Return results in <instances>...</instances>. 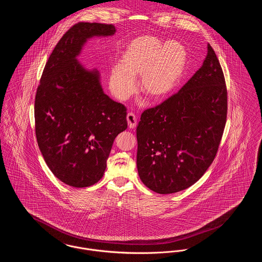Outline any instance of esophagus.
Returning <instances> with one entry per match:
<instances>
[{
    "label": "esophagus",
    "instance_id": "esophagus-1",
    "mask_svg": "<svg viewBox=\"0 0 262 262\" xmlns=\"http://www.w3.org/2000/svg\"><path fill=\"white\" fill-rule=\"evenodd\" d=\"M126 121L129 128H135L137 125V117L134 113H128L126 116Z\"/></svg>",
    "mask_w": 262,
    "mask_h": 262
}]
</instances>
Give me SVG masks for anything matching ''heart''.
I'll list each match as a JSON object with an SVG mask.
<instances>
[{"label":"heart","instance_id":"1","mask_svg":"<svg viewBox=\"0 0 262 262\" xmlns=\"http://www.w3.org/2000/svg\"><path fill=\"white\" fill-rule=\"evenodd\" d=\"M186 61L187 52L180 41L163 43L156 37H140L124 50L121 64L111 70V92L121 101L127 100L137 90L135 78L141 76V91L151 100L160 101L177 86Z\"/></svg>","mask_w":262,"mask_h":262}]
</instances>
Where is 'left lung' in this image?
Listing matches in <instances>:
<instances>
[{"label": "left lung", "mask_w": 262, "mask_h": 262, "mask_svg": "<svg viewBox=\"0 0 262 262\" xmlns=\"http://www.w3.org/2000/svg\"><path fill=\"white\" fill-rule=\"evenodd\" d=\"M226 114L223 72L208 43L201 69L179 93L141 114L137 165L144 185L168 194L199 181L216 156Z\"/></svg>", "instance_id": "obj_1"}]
</instances>
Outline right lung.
<instances>
[{
  "label": "right lung",
  "instance_id": "right-lung-1",
  "mask_svg": "<svg viewBox=\"0 0 262 262\" xmlns=\"http://www.w3.org/2000/svg\"><path fill=\"white\" fill-rule=\"evenodd\" d=\"M113 25L78 23L59 40L43 69L35 100L36 137L47 165L63 183L91 186L101 180L117 136L126 129V108L103 93L98 70L78 60L95 37Z\"/></svg>",
  "mask_w": 262,
  "mask_h": 262
}]
</instances>
